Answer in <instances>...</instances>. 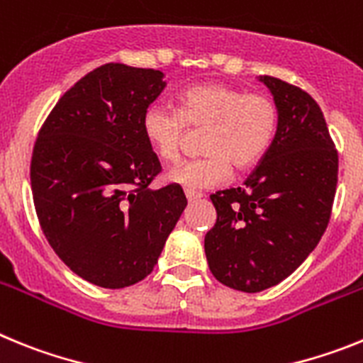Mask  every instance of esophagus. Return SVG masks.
Wrapping results in <instances>:
<instances>
[{
	"label": "esophagus",
	"instance_id": "1",
	"mask_svg": "<svg viewBox=\"0 0 363 363\" xmlns=\"http://www.w3.org/2000/svg\"><path fill=\"white\" fill-rule=\"evenodd\" d=\"M185 196H187V201L189 203H192V201H198V200H201V196H203V194H201V192H196V191H185Z\"/></svg>",
	"mask_w": 363,
	"mask_h": 363
}]
</instances>
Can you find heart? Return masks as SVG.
<instances>
[{"label": "heart", "mask_w": 363, "mask_h": 363, "mask_svg": "<svg viewBox=\"0 0 363 363\" xmlns=\"http://www.w3.org/2000/svg\"><path fill=\"white\" fill-rule=\"evenodd\" d=\"M280 125L277 101L264 92H247L227 83L207 82L187 86L178 96V111L150 105L142 129L162 162L179 158L187 127L203 129V158L172 167L165 178L189 191L225 184L230 171H247L264 158Z\"/></svg>", "instance_id": "1"}]
</instances>
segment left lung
<instances>
[{
    "label": "left lung",
    "instance_id": "obj_1",
    "mask_svg": "<svg viewBox=\"0 0 363 363\" xmlns=\"http://www.w3.org/2000/svg\"><path fill=\"white\" fill-rule=\"evenodd\" d=\"M280 112L274 143L245 187L211 194L216 223L205 255L218 281L259 293L293 274L331 218L338 152L318 104L287 82L262 76Z\"/></svg>",
    "mask_w": 363,
    "mask_h": 363
}]
</instances>
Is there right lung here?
Instances as JSON below:
<instances>
[{
  "instance_id": "obj_1",
  "label": "right lung",
  "mask_w": 363,
  "mask_h": 363,
  "mask_svg": "<svg viewBox=\"0 0 363 363\" xmlns=\"http://www.w3.org/2000/svg\"><path fill=\"white\" fill-rule=\"evenodd\" d=\"M165 89L163 72L107 63L60 98L41 125L30 162L45 238L83 280L121 289L150 274L187 200L162 172L142 120Z\"/></svg>"
}]
</instances>
